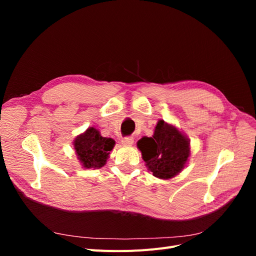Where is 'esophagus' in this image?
<instances>
[{"instance_id":"esophagus-1","label":"esophagus","mask_w":256,"mask_h":256,"mask_svg":"<svg viewBox=\"0 0 256 256\" xmlns=\"http://www.w3.org/2000/svg\"><path fill=\"white\" fill-rule=\"evenodd\" d=\"M122 143L125 144V145H131V144H134V138H131V136L122 138Z\"/></svg>"}]
</instances>
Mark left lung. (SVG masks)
Segmentation results:
<instances>
[{
  "mask_svg": "<svg viewBox=\"0 0 256 256\" xmlns=\"http://www.w3.org/2000/svg\"><path fill=\"white\" fill-rule=\"evenodd\" d=\"M190 143L176 127L160 120L152 138H142L138 150L152 175L170 180L182 172L190 156Z\"/></svg>",
  "mask_w": 256,
  "mask_h": 256,
  "instance_id": "1",
  "label": "left lung"
}]
</instances>
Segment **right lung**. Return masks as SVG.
I'll return each mask as SVG.
<instances>
[{
	"label": "right lung",
	"mask_w": 256,
	"mask_h": 256,
	"mask_svg": "<svg viewBox=\"0 0 256 256\" xmlns=\"http://www.w3.org/2000/svg\"><path fill=\"white\" fill-rule=\"evenodd\" d=\"M114 144L113 138L102 136L94 127H90L84 134L76 136L74 142L76 156L82 166L86 168H102Z\"/></svg>",
	"instance_id": "right-lung-1"
}]
</instances>
